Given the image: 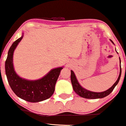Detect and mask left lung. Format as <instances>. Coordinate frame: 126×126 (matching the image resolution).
I'll list each match as a JSON object with an SVG mask.
<instances>
[{
  "instance_id": "8db88e82",
  "label": "left lung",
  "mask_w": 126,
  "mask_h": 126,
  "mask_svg": "<svg viewBox=\"0 0 126 126\" xmlns=\"http://www.w3.org/2000/svg\"><path fill=\"white\" fill-rule=\"evenodd\" d=\"M112 43L113 42L111 40ZM120 59V58H119ZM121 60H120V73L119 75V77L117 78V80L116 81V83L111 87V88L108 89V90L103 92L101 93H96V92H92V91H88V90H85L83 87L81 86L80 84H79L78 81L77 79H76V76H75V73L73 71L71 70V84H72L73 88L74 91H75L77 94L79 95V96L84 98L86 99H98V98H103V97H106V96H108L109 94L111 93L113 90L114 89L115 86L117 84L121 78Z\"/></svg>"
}]
</instances>
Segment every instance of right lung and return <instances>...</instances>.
I'll use <instances>...</instances> for the list:
<instances>
[{
    "mask_svg": "<svg viewBox=\"0 0 126 126\" xmlns=\"http://www.w3.org/2000/svg\"><path fill=\"white\" fill-rule=\"evenodd\" d=\"M23 35L15 40L8 51L5 68L7 80L14 93L22 99L31 103H36L50 98L55 91L58 78L63 67L51 70L42 79L29 81L21 78L15 72L13 66V54Z\"/></svg>",
    "mask_w": 126,
    "mask_h": 126,
    "instance_id": "right-lung-1",
    "label": "right lung"
}]
</instances>
